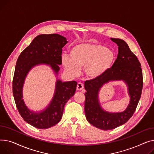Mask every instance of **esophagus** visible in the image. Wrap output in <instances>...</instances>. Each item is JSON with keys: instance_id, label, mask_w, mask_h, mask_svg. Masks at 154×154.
Here are the masks:
<instances>
[{"instance_id": "34e87169", "label": "esophagus", "mask_w": 154, "mask_h": 154, "mask_svg": "<svg viewBox=\"0 0 154 154\" xmlns=\"http://www.w3.org/2000/svg\"><path fill=\"white\" fill-rule=\"evenodd\" d=\"M83 88H84V85L82 83L79 82L77 84V86H76V89L77 90H79V91H80V90H82Z\"/></svg>"}]
</instances>
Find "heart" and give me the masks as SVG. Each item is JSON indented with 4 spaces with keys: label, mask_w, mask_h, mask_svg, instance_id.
I'll use <instances>...</instances> for the list:
<instances>
[{
    "label": "heart",
    "mask_w": 154,
    "mask_h": 154,
    "mask_svg": "<svg viewBox=\"0 0 154 154\" xmlns=\"http://www.w3.org/2000/svg\"><path fill=\"white\" fill-rule=\"evenodd\" d=\"M67 55L62 56L65 69L73 76H77L79 68L85 67L86 76L91 79L99 78L109 70L114 60L113 51L99 44L81 43L72 48Z\"/></svg>",
    "instance_id": "obj_1"
}]
</instances>
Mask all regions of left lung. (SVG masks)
<instances>
[{"label":"left lung","mask_w":154,"mask_h":154,"mask_svg":"<svg viewBox=\"0 0 154 154\" xmlns=\"http://www.w3.org/2000/svg\"><path fill=\"white\" fill-rule=\"evenodd\" d=\"M118 46V55L111 68L95 79L85 83V112L87 121L102 130H112L127 122L134 113L141 96L143 78L141 65L128 45L119 38H111ZM122 80L128 87L130 104L123 112L112 113L104 111L98 99L100 88L112 80Z\"/></svg>","instance_id":"left-lung-1"}]
</instances>
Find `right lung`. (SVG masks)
Instances as JSON below:
<instances>
[{
    "label": "right lung",
    "mask_w": 154,
    "mask_h": 154,
    "mask_svg": "<svg viewBox=\"0 0 154 154\" xmlns=\"http://www.w3.org/2000/svg\"><path fill=\"white\" fill-rule=\"evenodd\" d=\"M68 43L66 38L58 34L40 35L19 55L13 78V95L18 111L25 121L33 127L45 129L56 125L61 120L66 102L75 93V81H56L55 91L46 109L40 112L30 111L23 99V86L29 71L39 65H47L58 75L61 65L62 48Z\"/></svg>",
    "instance_id": "1"
}]
</instances>
